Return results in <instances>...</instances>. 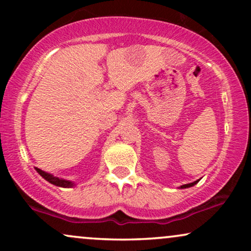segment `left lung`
<instances>
[{
	"instance_id": "8db88e82",
	"label": "left lung",
	"mask_w": 251,
	"mask_h": 251,
	"mask_svg": "<svg viewBox=\"0 0 251 251\" xmlns=\"http://www.w3.org/2000/svg\"><path fill=\"white\" fill-rule=\"evenodd\" d=\"M198 183V180H196V181H194V183H190V184H185V185H181L180 188L181 189H185V188H190V186H194L195 184H197Z\"/></svg>"
}]
</instances>
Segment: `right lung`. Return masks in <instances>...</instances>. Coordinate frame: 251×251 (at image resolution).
<instances>
[{
	"label": "right lung",
	"instance_id": "obj_1",
	"mask_svg": "<svg viewBox=\"0 0 251 251\" xmlns=\"http://www.w3.org/2000/svg\"><path fill=\"white\" fill-rule=\"evenodd\" d=\"M36 171L39 172V174L41 175L46 180H48L50 184H54V185H56V186H62V188H71V186L74 185V184L72 183V181H70V180L60 179V178L54 177V176H51L50 174H46L45 171H42V170H40V169H37V168H36Z\"/></svg>",
	"mask_w": 251,
	"mask_h": 251
}]
</instances>
